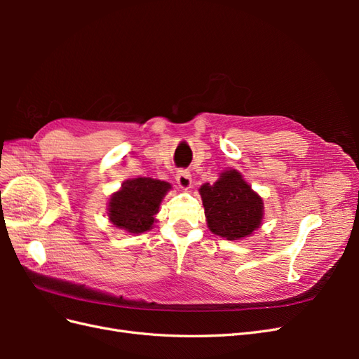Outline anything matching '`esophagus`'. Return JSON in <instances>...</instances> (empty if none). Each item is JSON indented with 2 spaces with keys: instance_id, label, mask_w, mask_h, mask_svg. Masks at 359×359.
I'll use <instances>...</instances> for the list:
<instances>
[{
  "instance_id": "34e87169",
  "label": "esophagus",
  "mask_w": 359,
  "mask_h": 359,
  "mask_svg": "<svg viewBox=\"0 0 359 359\" xmlns=\"http://www.w3.org/2000/svg\"><path fill=\"white\" fill-rule=\"evenodd\" d=\"M177 184L184 190L190 189L191 187V173L189 170H186V169L178 170V173H177Z\"/></svg>"
}]
</instances>
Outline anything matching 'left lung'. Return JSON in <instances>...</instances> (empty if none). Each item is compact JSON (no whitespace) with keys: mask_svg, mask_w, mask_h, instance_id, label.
<instances>
[{"mask_svg":"<svg viewBox=\"0 0 359 359\" xmlns=\"http://www.w3.org/2000/svg\"><path fill=\"white\" fill-rule=\"evenodd\" d=\"M210 231L229 241L250 236L262 223L264 202L235 169L199 189Z\"/></svg>","mask_w":359,"mask_h":359,"instance_id":"8db88e82","label":"left lung"}]
</instances>
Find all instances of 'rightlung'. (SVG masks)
<instances>
[{
  "mask_svg": "<svg viewBox=\"0 0 359 359\" xmlns=\"http://www.w3.org/2000/svg\"><path fill=\"white\" fill-rule=\"evenodd\" d=\"M170 190V184L153 178H133L123 182L121 190L109 199L107 215L112 224L130 233H142L153 229L154 215Z\"/></svg>",
  "mask_w": 359,
  "mask_h": 359,
  "instance_id": "obj_1",
  "label": "right lung"
}]
</instances>
